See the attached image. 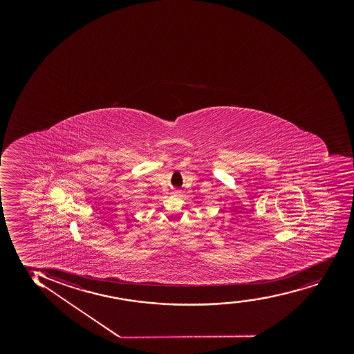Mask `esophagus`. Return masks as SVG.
I'll use <instances>...</instances> for the list:
<instances>
[{
  "mask_svg": "<svg viewBox=\"0 0 354 354\" xmlns=\"http://www.w3.org/2000/svg\"><path fill=\"white\" fill-rule=\"evenodd\" d=\"M179 192H179V190H175V192H174V194H175V195H178Z\"/></svg>",
  "mask_w": 354,
  "mask_h": 354,
  "instance_id": "1",
  "label": "esophagus"
}]
</instances>
